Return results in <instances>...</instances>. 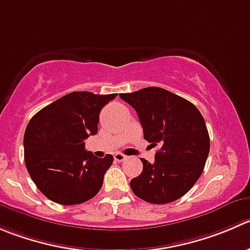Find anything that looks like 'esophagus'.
I'll return each mask as SVG.
<instances>
[{
    "label": "esophagus",
    "instance_id": "obj_1",
    "mask_svg": "<svg viewBox=\"0 0 250 250\" xmlns=\"http://www.w3.org/2000/svg\"><path fill=\"white\" fill-rule=\"evenodd\" d=\"M113 159H115V161H117V162H122L127 159V156L123 154H121V152H116L115 156H113Z\"/></svg>",
    "mask_w": 250,
    "mask_h": 250
}]
</instances>
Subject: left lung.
Wrapping results in <instances>:
<instances>
[{
	"mask_svg": "<svg viewBox=\"0 0 250 250\" xmlns=\"http://www.w3.org/2000/svg\"><path fill=\"white\" fill-rule=\"evenodd\" d=\"M142 123L144 139L160 145L152 164L130 181L133 193L151 204H167L183 197L199 179L210 150L204 117L190 101L157 86L120 94Z\"/></svg>",
	"mask_w": 250,
	"mask_h": 250,
	"instance_id": "1",
	"label": "left lung"
}]
</instances>
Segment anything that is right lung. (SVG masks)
Returning a JSON list of instances; mask_svg holds the SVG:
<instances>
[{"instance_id": "add662e5", "label": "right lung", "mask_w": 250, "mask_h": 250, "mask_svg": "<svg viewBox=\"0 0 250 250\" xmlns=\"http://www.w3.org/2000/svg\"><path fill=\"white\" fill-rule=\"evenodd\" d=\"M116 96L73 91L43 107L28 123L26 169L38 189L53 203L82 204L101 189L113 156H94L84 140L98 133L101 108Z\"/></svg>"}]
</instances>
